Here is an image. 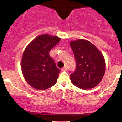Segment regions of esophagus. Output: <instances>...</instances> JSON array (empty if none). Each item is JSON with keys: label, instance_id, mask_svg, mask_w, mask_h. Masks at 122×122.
<instances>
[{"label": "esophagus", "instance_id": "obj_1", "mask_svg": "<svg viewBox=\"0 0 122 122\" xmlns=\"http://www.w3.org/2000/svg\"><path fill=\"white\" fill-rule=\"evenodd\" d=\"M67 70H68V69H67L66 66L63 67L62 69H61V71H63V72H66V71H67Z\"/></svg>", "mask_w": 122, "mask_h": 122}]
</instances>
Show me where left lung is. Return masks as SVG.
<instances>
[{
	"label": "left lung",
	"mask_w": 122,
	"mask_h": 122,
	"mask_svg": "<svg viewBox=\"0 0 122 122\" xmlns=\"http://www.w3.org/2000/svg\"><path fill=\"white\" fill-rule=\"evenodd\" d=\"M70 45L76 61L75 71L70 75L71 81L82 89L97 86L103 79L106 70L103 54L87 40L73 41Z\"/></svg>",
	"instance_id": "1"
}]
</instances>
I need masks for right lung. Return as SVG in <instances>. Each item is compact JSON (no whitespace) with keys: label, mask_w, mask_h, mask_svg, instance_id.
I'll return each instance as SVG.
<instances>
[{"label":"right lung","mask_w":122,"mask_h":122,"mask_svg":"<svg viewBox=\"0 0 122 122\" xmlns=\"http://www.w3.org/2000/svg\"><path fill=\"white\" fill-rule=\"evenodd\" d=\"M61 40L57 36H38L25 49L21 62L25 79L36 89L44 90L57 81L60 70L50 56L49 51Z\"/></svg>","instance_id":"obj_1"}]
</instances>
